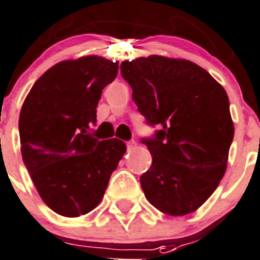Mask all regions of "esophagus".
Returning <instances> with one entry per match:
<instances>
[{
    "instance_id": "34e87169",
    "label": "esophagus",
    "mask_w": 260,
    "mask_h": 260,
    "mask_svg": "<svg viewBox=\"0 0 260 260\" xmlns=\"http://www.w3.org/2000/svg\"><path fill=\"white\" fill-rule=\"evenodd\" d=\"M126 146H127V150H133V149L137 146V142L133 140L128 141V142H126Z\"/></svg>"
}]
</instances>
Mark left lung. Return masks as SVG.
I'll use <instances>...</instances> for the list:
<instances>
[{
	"instance_id": "left-lung-1",
	"label": "left lung",
	"mask_w": 260,
	"mask_h": 260,
	"mask_svg": "<svg viewBox=\"0 0 260 260\" xmlns=\"http://www.w3.org/2000/svg\"><path fill=\"white\" fill-rule=\"evenodd\" d=\"M120 74L146 123L159 127L141 140L153 158L140 180L147 201L170 216L194 212L227 168L235 132L227 92L189 60L157 55L124 60Z\"/></svg>"
}]
</instances>
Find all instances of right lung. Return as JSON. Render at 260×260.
Returning <instances> with one entry per match:
<instances>
[{
  "mask_svg": "<svg viewBox=\"0 0 260 260\" xmlns=\"http://www.w3.org/2000/svg\"><path fill=\"white\" fill-rule=\"evenodd\" d=\"M117 74L118 61L99 56L60 61L33 84L22 105V161L43 201L61 216L92 211L126 151L123 141L90 134L102 90Z\"/></svg>",
  "mask_w": 260,
  "mask_h": 260,
  "instance_id": "add662e5",
  "label": "right lung"
}]
</instances>
